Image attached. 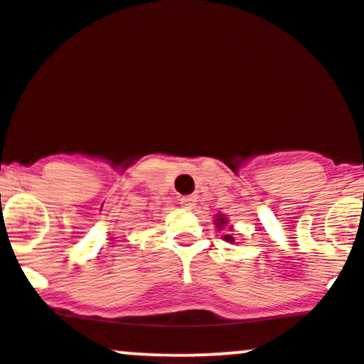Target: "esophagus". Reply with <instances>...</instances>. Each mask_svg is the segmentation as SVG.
I'll use <instances>...</instances> for the list:
<instances>
[{
  "label": "esophagus",
  "mask_w": 364,
  "mask_h": 364,
  "mask_svg": "<svg viewBox=\"0 0 364 364\" xmlns=\"http://www.w3.org/2000/svg\"><path fill=\"white\" fill-rule=\"evenodd\" d=\"M195 202H197V195H185V197L179 198V204H181L185 209H192Z\"/></svg>",
  "instance_id": "obj_1"
}]
</instances>
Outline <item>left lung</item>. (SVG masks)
<instances>
[{"label": "left lung", "mask_w": 364, "mask_h": 364, "mask_svg": "<svg viewBox=\"0 0 364 364\" xmlns=\"http://www.w3.org/2000/svg\"><path fill=\"white\" fill-rule=\"evenodd\" d=\"M225 223H227V218H223V216H221V214H220V216H216V227H218V228H223ZM225 239H227V240H233L232 237H228V235H225Z\"/></svg>", "instance_id": "left-lung-1"}]
</instances>
